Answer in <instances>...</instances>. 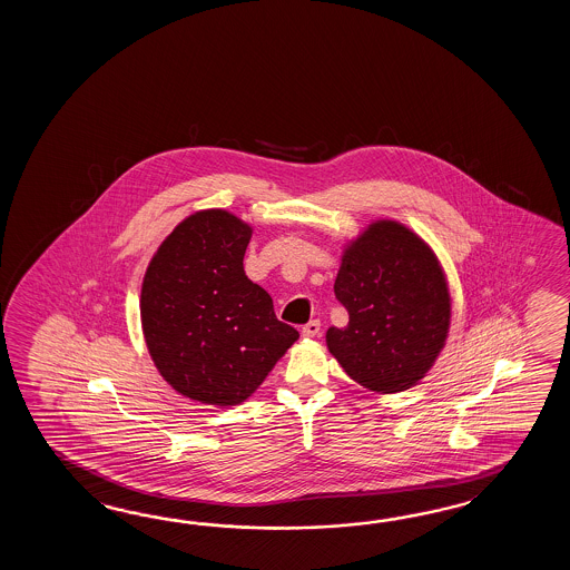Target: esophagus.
I'll use <instances>...</instances> for the list:
<instances>
[{"label":"esophagus","instance_id":"1","mask_svg":"<svg viewBox=\"0 0 570 570\" xmlns=\"http://www.w3.org/2000/svg\"><path fill=\"white\" fill-rule=\"evenodd\" d=\"M320 327H322L320 320H312V322H307V324L302 327V334L303 336H307V338H314V336L320 334Z\"/></svg>","mask_w":570,"mask_h":570}]
</instances>
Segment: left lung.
I'll return each instance as SVG.
<instances>
[{"label":"left lung","mask_w":570,"mask_h":570,"mask_svg":"<svg viewBox=\"0 0 570 570\" xmlns=\"http://www.w3.org/2000/svg\"><path fill=\"white\" fill-rule=\"evenodd\" d=\"M334 293L348 326L330 327L327 351L363 387L397 393L430 371L450 326L444 271L430 246L379 219L344 250Z\"/></svg>","instance_id":"1"}]
</instances>
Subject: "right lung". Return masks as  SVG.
Segmentation results:
<instances>
[{"label": "right lung", "instance_id": "1", "mask_svg": "<svg viewBox=\"0 0 570 570\" xmlns=\"http://www.w3.org/2000/svg\"><path fill=\"white\" fill-rule=\"evenodd\" d=\"M253 228L226 209L183 219L146 268V346L170 387L207 405H238L299 338L244 273Z\"/></svg>", "mask_w": 570, "mask_h": 570}]
</instances>
